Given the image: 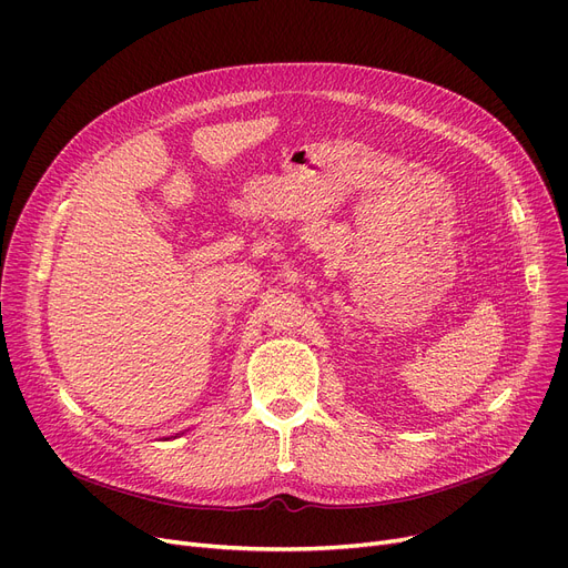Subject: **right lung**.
<instances>
[{
    "label": "right lung",
    "mask_w": 568,
    "mask_h": 568,
    "mask_svg": "<svg viewBox=\"0 0 568 568\" xmlns=\"http://www.w3.org/2000/svg\"><path fill=\"white\" fill-rule=\"evenodd\" d=\"M179 435H184V433H176V435H174V437H179ZM168 439H170V437H168Z\"/></svg>",
    "instance_id": "right-lung-1"
}]
</instances>
